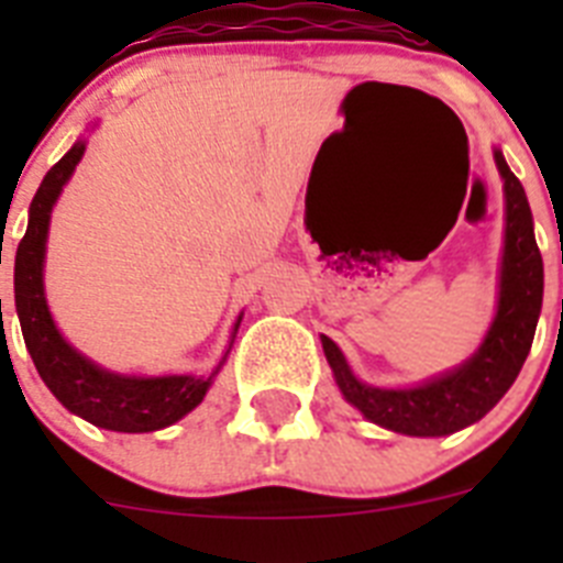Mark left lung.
I'll return each instance as SVG.
<instances>
[{
    "mask_svg": "<svg viewBox=\"0 0 563 563\" xmlns=\"http://www.w3.org/2000/svg\"><path fill=\"white\" fill-rule=\"evenodd\" d=\"M496 168L505 180V253L499 273V305L479 350L462 366L411 389H377L352 375L335 341L321 335L338 389L366 420L409 437H445L482 420L514 386L533 346L544 296V262L533 233V213L525 188L496 148Z\"/></svg>",
    "mask_w": 563,
    "mask_h": 563,
    "instance_id": "left-lung-1",
    "label": "left lung"
}]
</instances>
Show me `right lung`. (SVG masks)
I'll use <instances>...</instances> for the list:
<instances>
[{
    "instance_id": "add662e5",
    "label": "right lung",
    "mask_w": 563,
    "mask_h": 563,
    "mask_svg": "<svg viewBox=\"0 0 563 563\" xmlns=\"http://www.w3.org/2000/svg\"><path fill=\"white\" fill-rule=\"evenodd\" d=\"M84 148H87L84 141L69 148L62 161L44 174L36 197L30 202L27 231H24L22 242L16 247V271H13L19 324H22L24 343H27V352L36 363L38 375L47 383V389L58 397L64 409L84 417L98 429L123 431V434L166 429V426H172V422H177L200 406L217 372H211V377H137L101 369L98 363L84 357L81 352L73 350L64 341L47 310L42 273L44 251H47L49 213H53L62 188L67 186V180L76 172L78 161L84 157ZM239 321H242V316L236 318L233 335L239 330Z\"/></svg>"
}]
</instances>
